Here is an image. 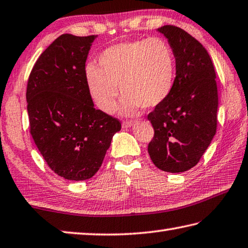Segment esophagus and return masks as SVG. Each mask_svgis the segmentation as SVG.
I'll return each mask as SVG.
<instances>
[{"mask_svg": "<svg viewBox=\"0 0 248 248\" xmlns=\"http://www.w3.org/2000/svg\"><path fill=\"white\" fill-rule=\"evenodd\" d=\"M134 124L133 121H124L123 123V128H130Z\"/></svg>", "mask_w": 248, "mask_h": 248, "instance_id": "esophagus-1", "label": "esophagus"}]
</instances>
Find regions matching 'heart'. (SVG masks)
<instances>
[{"instance_id": "obj_1", "label": "heart", "mask_w": 248, "mask_h": 248, "mask_svg": "<svg viewBox=\"0 0 248 248\" xmlns=\"http://www.w3.org/2000/svg\"><path fill=\"white\" fill-rule=\"evenodd\" d=\"M100 66H85L88 91L95 105L104 112L116 106L119 85L120 112L134 115L143 106L154 108L172 91L175 78V57L163 39H142L114 44L102 52Z\"/></svg>"}]
</instances>
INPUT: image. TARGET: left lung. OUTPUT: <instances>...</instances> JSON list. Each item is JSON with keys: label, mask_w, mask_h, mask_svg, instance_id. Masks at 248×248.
Returning a JSON list of instances; mask_svg holds the SVG:
<instances>
[{"label": "left lung", "mask_w": 248, "mask_h": 248, "mask_svg": "<svg viewBox=\"0 0 248 248\" xmlns=\"http://www.w3.org/2000/svg\"><path fill=\"white\" fill-rule=\"evenodd\" d=\"M157 31L174 53L175 78L169 96L147 116L155 132L147 151L157 168L179 173L199 163L216 134V73L207 49L186 31L170 25Z\"/></svg>", "instance_id": "1"}]
</instances>
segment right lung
I'll use <instances>...</instances> for the list:
<instances>
[{
  "instance_id": "add662e5",
  "label": "right lung",
  "mask_w": 248,
  "mask_h": 248,
  "mask_svg": "<svg viewBox=\"0 0 248 248\" xmlns=\"http://www.w3.org/2000/svg\"><path fill=\"white\" fill-rule=\"evenodd\" d=\"M95 35L62 34L35 62L27 85L30 133L48 167L71 181L102 166L118 119L95 109L84 78Z\"/></svg>"
}]
</instances>
